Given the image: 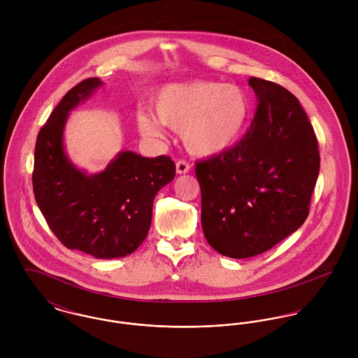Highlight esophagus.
<instances>
[{
	"label": "esophagus",
	"instance_id": "1",
	"mask_svg": "<svg viewBox=\"0 0 358 358\" xmlns=\"http://www.w3.org/2000/svg\"><path fill=\"white\" fill-rule=\"evenodd\" d=\"M189 171H190V164H189L186 159H179V161L176 162V172H178L179 175L187 173Z\"/></svg>",
	"mask_w": 358,
	"mask_h": 358
}]
</instances>
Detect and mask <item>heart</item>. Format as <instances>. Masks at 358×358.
I'll list each match as a JSON object with an SVG mask.
<instances>
[{
  "label": "heart",
  "instance_id": "obj_1",
  "mask_svg": "<svg viewBox=\"0 0 358 358\" xmlns=\"http://www.w3.org/2000/svg\"><path fill=\"white\" fill-rule=\"evenodd\" d=\"M153 114L136 113L139 131L161 136L159 124L180 131L190 153L213 157L229 152L243 138L250 120V101L237 85L208 80L166 84L150 99Z\"/></svg>",
  "mask_w": 358,
  "mask_h": 358
}]
</instances>
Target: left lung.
I'll use <instances>...</instances> for the list:
<instances>
[{
    "instance_id": "obj_1",
    "label": "left lung",
    "mask_w": 358,
    "mask_h": 358,
    "mask_svg": "<svg viewBox=\"0 0 358 358\" xmlns=\"http://www.w3.org/2000/svg\"><path fill=\"white\" fill-rule=\"evenodd\" d=\"M248 84L257 99L248 132L229 152L196 164L205 238L234 259L263 254L303 224L320 172L299 101L267 80Z\"/></svg>"
}]
</instances>
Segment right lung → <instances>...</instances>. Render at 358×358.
<instances>
[{
    "instance_id": "obj_1",
    "label": "right lung",
    "mask_w": 358,
    "mask_h": 358,
    "mask_svg": "<svg viewBox=\"0 0 358 358\" xmlns=\"http://www.w3.org/2000/svg\"><path fill=\"white\" fill-rule=\"evenodd\" d=\"M102 85L87 78L71 88L40 129L33 190L52 233L69 250L96 259L131 255L148 237L155 194L175 178L168 155L121 152L95 175L76 168L63 148L70 110Z\"/></svg>"
}]
</instances>
